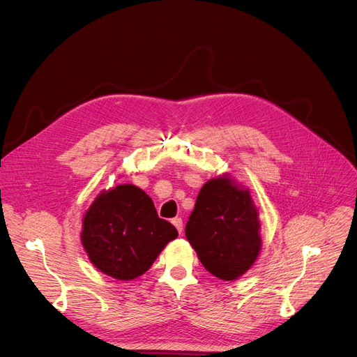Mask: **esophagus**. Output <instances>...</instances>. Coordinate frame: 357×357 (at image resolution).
Wrapping results in <instances>:
<instances>
[{
  "mask_svg": "<svg viewBox=\"0 0 357 357\" xmlns=\"http://www.w3.org/2000/svg\"><path fill=\"white\" fill-rule=\"evenodd\" d=\"M173 225H174L176 229L178 230V234H183V219H181V218L173 219Z\"/></svg>",
  "mask_w": 357,
  "mask_h": 357,
  "instance_id": "esophagus-1",
  "label": "esophagus"
}]
</instances>
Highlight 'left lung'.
I'll return each mask as SVG.
<instances>
[{
    "label": "left lung",
    "instance_id": "8db88e82",
    "mask_svg": "<svg viewBox=\"0 0 357 357\" xmlns=\"http://www.w3.org/2000/svg\"><path fill=\"white\" fill-rule=\"evenodd\" d=\"M261 222L249 188L222 174L203 184L185 225L203 266L223 281H234L252 268L261 252Z\"/></svg>",
    "mask_w": 357,
    "mask_h": 357
}]
</instances>
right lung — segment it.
<instances>
[{
	"label": "right lung",
	"instance_id": "1",
	"mask_svg": "<svg viewBox=\"0 0 357 357\" xmlns=\"http://www.w3.org/2000/svg\"><path fill=\"white\" fill-rule=\"evenodd\" d=\"M177 236V229L158 218L149 195L134 184H119L102 190L83 215L80 242L105 275L131 281Z\"/></svg>",
	"mask_w": 357,
	"mask_h": 357
}]
</instances>
